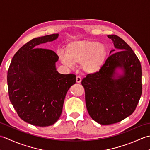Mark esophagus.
Returning a JSON list of instances; mask_svg holds the SVG:
<instances>
[{"instance_id": "34e87169", "label": "esophagus", "mask_w": 150, "mask_h": 150, "mask_svg": "<svg viewBox=\"0 0 150 150\" xmlns=\"http://www.w3.org/2000/svg\"><path fill=\"white\" fill-rule=\"evenodd\" d=\"M81 81H82V79L80 76H77V77H76V81H77V83H80V82H81Z\"/></svg>"}]
</instances>
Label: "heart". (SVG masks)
Returning a JSON list of instances; mask_svg holds the SVG:
<instances>
[{"label": "heart", "instance_id": "obj_1", "mask_svg": "<svg viewBox=\"0 0 150 150\" xmlns=\"http://www.w3.org/2000/svg\"><path fill=\"white\" fill-rule=\"evenodd\" d=\"M106 49L103 44L93 40H75L66 46V53L61 52L59 58L64 64L74 68L82 64V69L89 75L96 73L103 66Z\"/></svg>", "mask_w": 150, "mask_h": 150}]
</instances>
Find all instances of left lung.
Here are the masks:
<instances>
[{"label":"left lung","mask_w":150,"mask_h":150,"mask_svg":"<svg viewBox=\"0 0 150 150\" xmlns=\"http://www.w3.org/2000/svg\"><path fill=\"white\" fill-rule=\"evenodd\" d=\"M119 52L111 54L96 73L81 82L90 116L103 125L119 122L134 112L142 95L141 64L125 41L115 35H108ZM115 52L113 50L110 54ZM120 68L123 74H116Z\"/></svg>","instance_id":"1"}]
</instances>
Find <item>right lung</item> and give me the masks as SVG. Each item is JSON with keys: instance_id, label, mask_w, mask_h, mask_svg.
<instances>
[{"instance_id": "add662e5", "label": "right lung", "mask_w": 150, "mask_h": 150, "mask_svg": "<svg viewBox=\"0 0 150 150\" xmlns=\"http://www.w3.org/2000/svg\"><path fill=\"white\" fill-rule=\"evenodd\" d=\"M58 37V33L48 35L25 44L13 57L8 71L9 100L19 117L34 126H49L58 120L67 92L76 82L75 75L57 71L55 52L38 47Z\"/></svg>"}]
</instances>
